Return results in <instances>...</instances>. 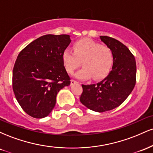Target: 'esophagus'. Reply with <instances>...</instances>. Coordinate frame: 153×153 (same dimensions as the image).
<instances>
[{
    "label": "esophagus",
    "mask_w": 153,
    "mask_h": 153,
    "mask_svg": "<svg viewBox=\"0 0 153 153\" xmlns=\"http://www.w3.org/2000/svg\"><path fill=\"white\" fill-rule=\"evenodd\" d=\"M75 82H77V81H75V80H71V85H73V84H75Z\"/></svg>",
    "instance_id": "34e87169"
}]
</instances>
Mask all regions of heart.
Segmentation results:
<instances>
[{
    "instance_id": "obj_1",
    "label": "heart",
    "mask_w": 153,
    "mask_h": 153,
    "mask_svg": "<svg viewBox=\"0 0 153 153\" xmlns=\"http://www.w3.org/2000/svg\"><path fill=\"white\" fill-rule=\"evenodd\" d=\"M62 62L67 72L73 73L80 66L82 68L75 74L77 78L103 79L109 73L114 64L113 52L109 47L90 39H81L73 45V52L66 49L62 53Z\"/></svg>"
}]
</instances>
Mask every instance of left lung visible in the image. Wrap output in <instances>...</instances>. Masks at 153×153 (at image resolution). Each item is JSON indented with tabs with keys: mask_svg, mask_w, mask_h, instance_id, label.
Masks as SVG:
<instances>
[{
	"mask_svg": "<svg viewBox=\"0 0 153 153\" xmlns=\"http://www.w3.org/2000/svg\"><path fill=\"white\" fill-rule=\"evenodd\" d=\"M113 52L114 64L108 75L97 83L82 85L80 101L89 109L104 112L120 106L136 83V62L129 49L115 39L100 36Z\"/></svg>",
	"mask_w": 153,
	"mask_h": 153,
	"instance_id": "obj_1",
	"label": "left lung"
}]
</instances>
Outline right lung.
<instances>
[{"label":"right lung","instance_id":"right-lung-1","mask_svg":"<svg viewBox=\"0 0 153 153\" xmlns=\"http://www.w3.org/2000/svg\"><path fill=\"white\" fill-rule=\"evenodd\" d=\"M71 42L70 35H44L17 57L13 90L19 105L31 117H47L55 106L59 91L71 84L62 62L63 52Z\"/></svg>","mask_w":153,"mask_h":153}]
</instances>
